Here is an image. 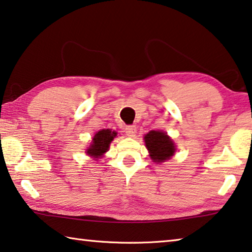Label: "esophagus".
<instances>
[{"mask_svg":"<svg viewBox=\"0 0 252 252\" xmlns=\"http://www.w3.org/2000/svg\"><path fill=\"white\" fill-rule=\"evenodd\" d=\"M125 131H126V134L127 135V137L132 138V137H134L135 133H137V126H126Z\"/></svg>","mask_w":252,"mask_h":252,"instance_id":"34e87169","label":"esophagus"}]
</instances>
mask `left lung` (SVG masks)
<instances>
[{"label":"left lung","instance_id":"left-lung-1","mask_svg":"<svg viewBox=\"0 0 252 252\" xmlns=\"http://www.w3.org/2000/svg\"><path fill=\"white\" fill-rule=\"evenodd\" d=\"M145 143L150 158L155 162H163L173 157L176 146L174 141L162 131H150L145 135Z\"/></svg>","mask_w":252,"mask_h":252}]
</instances>
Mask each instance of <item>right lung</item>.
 Returning a JSON list of instances; mask_svg holds the SVG:
<instances>
[{"mask_svg":"<svg viewBox=\"0 0 252 252\" xmlns=\"http://www.w3.org/2000/svg\"><path fill=\"white\" fill-rule=\"evenodd\" d=\"M117 132L110 129H102L95 133L91 146L86 150V154L93 158H99L104 155L110 148V143L117 137Z\"/></svg>","mask_w":252,"mask_h":252,"instance_id":"obj_1","label":"right lung"}]
</instances>
